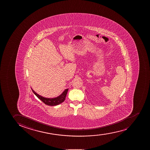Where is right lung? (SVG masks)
Here are the masks:
<instances>
[{"label":"right lung","mask_w":150,"mask_h":150,"mask_svg":"<svg viewBox=\"0 0 150 150\" xmlns=\"http://www.w3.org/2000/svg\"><path fill=\"white\" fill-rule=\"evenodd\" d=\"M68 90V89H65V91L62 92V93L61 95H59V96L57 97L56 98H46L38 94L36 92H35V91H33V89H32V91H33V93L36 95V96L39 99H40L45 105H51V106L58 105L64 102V101L65 100V97L67 96Z\"/></svg>","instance_id":"add662e5"}]
</instances>
